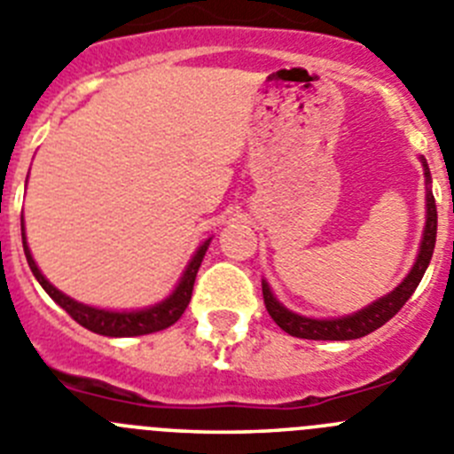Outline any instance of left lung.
Masks as SVG:
<instances>
[{
  "instance_id": "8db88e82",
  "label": "left lung",
  "mask_w": 454,
  "mask_h": 454,
  "mask_svg": "<svg viewBox=\"0 0 454 454\" xmlns=\"http://www.w3.org/2000/svg\"><path fill=\"white\" fill-rule=\"evenodd\" d=\"M420 162H423V174H426V228H423V237H420L416 262L414 267L410 269V273L405 276V280H403L394 292L385 294V296L373 301V303L366 305V308H362L359 312L346 314V317L337 318H312L292 312V309L285 308V305L273 296L267 280H262V296L264 305H267V312L271 314L273 321H276L285 333H289L292 337L314 339V341H348V339H359L364 337V334L373 333V330H378L380 325H385L387 321H389L394 314H398V309L410 301L414 289L419 287L420 278L426 273L427 264H430L436 242V203L430 187V167H427L426 158H420Z\"/></svg>"
}]
</instances>
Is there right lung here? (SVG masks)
I'll use <instances>...</instances> for the list:
<instances>
[{
  "mask_svg": "<svg viewBox=\"0 0 454 454\" xmlns=\"http://www.w3.org/2000/svg\"><path fill=\"white\" fill-rule=\"evenodd\" d=\"M210 239L212 237H207L206 242L197 248V253L192 255L185 271H183L181 280H178L174 292H171L165 301L142 309H101V308H92V305L79 303V301H74V298H69L67 294L56 289L54 285L49 283L47 278L43 276V271H40L38 264H35L34 255H31V248H28L27 244V232H24V217H22L24 255H27V262L28 267H31V271H34L35 280L43 285L44 292L54 298L56 303H59L69 317L74 318L76 324H81L83 328L92 330V333L97 334H104V337H137V334L158 333V330H165L169 328V325L176 324L178 318L183 317V312H185L187 305H190L194 280H197V273L203 262V255H206L207 247H210Z\"/></svg>",
  "mask_w": 454,
  "mask_h": 454,
  "instance_id": "1",
  "label": "right lung"
}]
</instances>
